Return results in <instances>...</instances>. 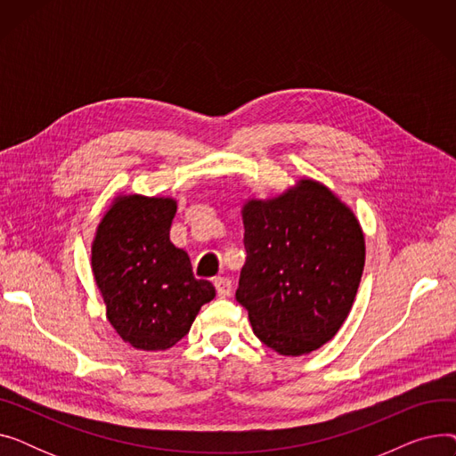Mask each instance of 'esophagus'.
<instances>
[{
	"label": "esophagus",
	"mask_w": 456,
	"mask_h": 456,
	"mask_svg": "<svg viewBox=\"0 0 456 456\" xmlns=\"http://www.w3.org/2000/svg\"><path fill=\"white\" fill-rule=\"evenodd\" d=\"M214 286H216V292H218L220 297H229L231 296L232 282L227 277H214Z\"/></svg>",
	"instance_id": "obj_1"
}]
</instances>
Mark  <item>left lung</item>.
I'll return each mask as SVG.
<instances>
[{"instance_id": "1", "label": "left lung", "mask_w": 456, "mask_h": 456, "mask_svg": "<svg viewBox=\"0 0 456 456\" xmlns=\"http://www.w3.org/2000/svg\"><path fill=\"white\" fill-rule=\"evenodd\" d=\"M246 265L236 301L256 338L284 356L320 349L340 330L361 284L366 242L354 212L314 179L242 208Z\"/></svg>"}]
</instances>
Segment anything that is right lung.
<instances>
[{
  "instance_id": "right-lung-1",
  "label": "right lung",
  "mask_w": 456,
  "mask_h": 456,
  "mask_svg": "<svg viewBox=\"0 0 456 456\" xmlns=\"http://www.w3.org/2000/svg\"><path fill=\"white\" fill-rule=\"evenodd\" d=\"M175 210L174 198L116 196L92 240L90 266L107 320L140 351L174 347L216 296L191 273L186 251L170 242Z\"/></svg>"
}]
</instances>
